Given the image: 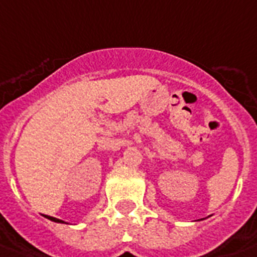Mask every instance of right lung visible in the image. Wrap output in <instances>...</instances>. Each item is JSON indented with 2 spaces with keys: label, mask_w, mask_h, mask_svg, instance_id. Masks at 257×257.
<instances>
[{
  "label": "right lung",
  "mask_w": 257,
  "mask_h": 257,
  "mask_svg": "<svg viewBox=\"0 0 257 257\" xmlns=\"http://www.w3.org/2000/svg\"><path fill=\"white\" fill-rule=\"evenodd\" d=\"M44 218H47V219L52 220V222H56V223H67V222H64V220L61 219H57V218H54V217H50V215H43Z\"/></svg>",
  "instance_id": "right-lung-1"
}]
</instances>
